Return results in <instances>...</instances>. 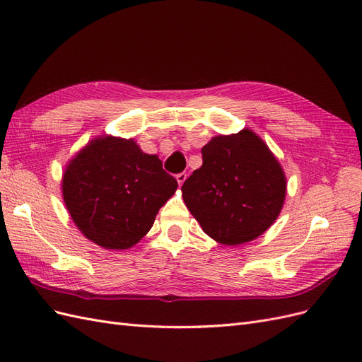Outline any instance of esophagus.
I'll return each instance as SVG.
<instances>
[{
	"label": "esophagus",
	"instance_id": "esophagus-1",
	"mask_svg": "<svg viewBox=\"0 0 362 362\" xmlns=\"http://www.w3.org/2000/svg\"><path fill=\"white\" fill-rule=\"evenodd\" d=\"M185 180H187V173H185V172H181V173L177 175V181H178L180 185H182Z\"/></svg>",
	"mask_w": 362,
	"mask_h": 362
}]
</instances>
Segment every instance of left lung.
<instances>
[{"mask_svg": "<svg viewBox=\"0 0 362 362\" xmlns=\"http://www.w3.org/2000/svg\"><path fill=\"white\" fill-rule=\"evenodd\" d=\"M202 166L182 184L189 211L216 242H252L276 221L287 180L276 157L254 131L213 137L202 148Z\"/></svg>", "mask_w": 362, "mask_h": 362, "instance_id": "1", "label": "left lung"}]
</instances>
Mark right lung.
Segmentation results:
<instances>
[{"label":"right lung","mask_w":362,"mask_h":362,"mask_svg":"<svg viewBox=\"0 0 362 362\" xmlns=\"http://www.w3.org/2000/svg\"><path fill=\"white\" fill-rule=\"evenodd\" d=\"M178 182L133 139L96 137L64 169L63 201L76 228L98 246L128 249L154 225Z\"/></svg>","instance_id":"obj_1"}]
</instances>
